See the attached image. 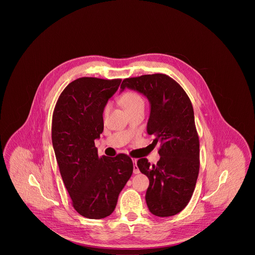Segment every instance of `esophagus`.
Returning a JSON list of instances; mask_svg holds the SVG:
<instances>
[{
	"label": "esophagus",
	"instance_id": "1",
	"mask_svg": "<svg viewBox=\"0 0 255 255\" xmlns=\"http://www.w3.org/2000/svg\"><path fill=\"white\" fill-rule=\"evenodd\" d=\"M132 161H133V163H134V165H133V168H134L133 172H134L135 174H137V173L140 172V170H139V168H138V166H137V164H136L137 159H136V158H132Z\"/></svg>",
	"mask_w": 255,
	"mask_h": 255
}]
</instances>
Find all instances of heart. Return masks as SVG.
Masks as SVG:
<instances>
[{
  "label": "heart",
  "instance_id": "heart-1",
  "mask_svg": "<svg viewBox=\"0 0 255 255\" xmlns=\"http://www.w3.org/2000/svg\"><path fill=\"white\" fill-rule=\"evenodd\" d=\"M122 103L126 110L137 105H144V102L141 96L134 91H127L122 97ZM109 110H110V105L107 104L104 108V115H107L109 113Z\"/></svg>",
  "mask_w": 255,
  "mask_h": 255
}]
</instances>
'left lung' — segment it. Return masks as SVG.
Wrapping results in <instances>:
<instances>
[{
	"label": "left lung",
	"instance_id": "obj_1",
	"mask_svg": "<svg viewBox=\"0 0 255 255\" xmlns=\"http://www.w3.org/2000/svg\"><path fill=\"white\" fill-rule=\"evenodd\" d=\"M137 91L147 97L150 116L147 133L160 143V159L150 165L140 158L137 166L149 178L145 196L149 211L169 217L189 204L200 170V141L192 102L174 80L163 74L125 79L121 89Z\"/></svg>",
	"mask_w": 255,
	"mask_h": 255
}]
</instances>
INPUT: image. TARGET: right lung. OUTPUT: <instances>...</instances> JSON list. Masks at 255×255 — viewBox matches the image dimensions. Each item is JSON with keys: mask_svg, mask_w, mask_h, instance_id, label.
<instances>
[{"mask_svg": "<svg viewBox=\"0 0 255 255\" xmlns=\"http://www.w3.org/2000/svg\"><path fill=\"white\" fill-rule=\"evenodd\" d=\"M121 81L80 78L71 82L60 94L52 115V145L63 184L76 211L89 219L113 213L133 172L127 154L100 157L95 146L104 130V108Z\"/></svg>", "mask_w": 255, "mask_h": 255, "instance_id": "1", "label": "right lung"}]
</instances>
